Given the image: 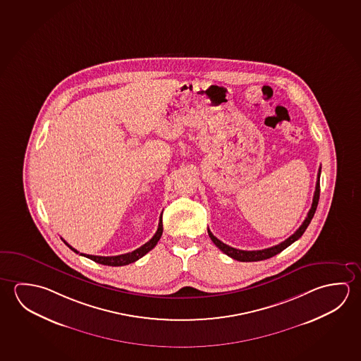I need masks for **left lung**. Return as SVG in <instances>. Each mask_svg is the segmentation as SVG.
I'll return each instance as SVG.
<instances>
[{
  "label": "left lung",
  "instance_id": "1",
  "mask_svg": "<svg viewBox=\"0 0 361 361\" xmlns=\"http://www.w3.org/2000/svg\"><path fill=\"white\" fill-rule=\"evenodd\" d=\"M319 175H321V167L319 169V173H317V183H316V190H314V195H313L312 207L310 209L307 214V218L305 219V221L302 223L301 226L295 231V234H292L288 239H286L284 242L279 243L278 245L271 247V248L262 249V250H240V249L233 248L226 245L225 243L219 240L218 238L214 237L213 233L207 229L209 237L213 240L214 244L218 247L223 253L229 255L233 259L239 260V262H258V260H264L274 257V255L281 253L283 249L287 248L292 243H295L297 239L302 237V234L307 229L308 225L312 220L313 215L316 213L317 209V204H319Z\"/></svg>",
  "mask_w": 361,
  "mask_h": 361
}]
</instances>
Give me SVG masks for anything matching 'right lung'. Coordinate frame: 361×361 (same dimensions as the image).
<instances>
[{
	"instance_id": "obj_1",
	"label": "right lung",
	"mask_w": 361,
	"mask_h": 361,
	"mask_svg": "<svg viewBox=\"0 0 361 361\" xmlns=\"http://www.w3.org/2000/svg\"><path fill=\"white\" fill-rule=\"evenodd\" d=\"M162 231H164V228H162V215H161L160 223H159V228H157L156 234H154L151 240H148L146 244H143L142 247H140V248L136 249V250H133V252H130V253H126V255H113V257L89 255H83V253H80V255H84V257H87V258H89V259L94 260L95 263L104 264V266H127V264L133 263V262H136V260L140 259V258H142L143 255H147L148 252H149L151 249H154V247H156L157 242L160 240L161 235H162ZM64 243H66V245H68V247H69V248H71L73 252L79 253L77 249H74L73 247H71V245H69V244H68L66 240H64Z\"/></svg>"
}]
</instances>
